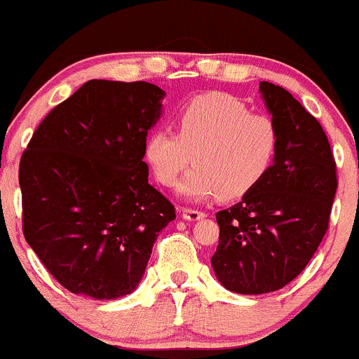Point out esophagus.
I'll return each mask as SVG.
<instances>
[{
    "label": "esophagus",
    "instance_id": "esophagus-1",
    "mask_svg": "<svg viewBox=\"0 0 359 359\" xmlns=\"http://www.w3.org/2000/svg\"><path fill=\"white\" fill-rule=\"evenodd\" d=\"M182 217L189 222H197V220H203L206 217V213L199 210H192V208H183L182 210Z\"/></svg>",
    "mask_w": 359,
    "mask_h": 359
}]
</instances>
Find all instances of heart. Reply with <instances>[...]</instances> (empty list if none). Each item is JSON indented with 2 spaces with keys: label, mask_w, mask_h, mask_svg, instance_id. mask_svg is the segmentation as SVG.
Wrapping results in <instances>:
<instances>
[{
  "label": "heart",
  "mask_w": 359,
  "mask_h": 359,
  "mask_svg": "<svg viewBox=\"0 0 359 359\" xmlns=\"http://www.w3.org/2000/svg\"><path fill=\"white\" fill-rule=\"evenodd\" d=\"M176 123L177 134L158 126L146 135L144 160L163 187L176 185L194 160L196 167L177 187L189 201L240 199L261 185L278 156L276 123L229 93L190 98Z\"/></svg>",
  "instance_id": "heart-1"
}]
</instances>
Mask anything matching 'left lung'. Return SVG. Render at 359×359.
I'll list each match as a JSON object with an SVG mask.
<instances>
[{"mask_svg":"<svg viewBox=\"0 0 359 359\" xmlns=\"http://www.w3.org/2000/svg\"><path fill=\"white\" fill-rule=\"evenodd\" d=\"M259 91L280 132L275 165L250 194L217 213L211 257L218 282L238 294H264L305 269L326 234L337 165L320 123L282 86Z\"/></svg>","mask_w":359,"mask_h":359,"instance_id":"left-lung-1","label":"left lung"}]
</instances>
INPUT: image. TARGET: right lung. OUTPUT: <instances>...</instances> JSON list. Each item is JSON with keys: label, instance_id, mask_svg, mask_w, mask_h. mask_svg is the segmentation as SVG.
Returning <instances> with one entry per match:
<instances>
[{"label": "right lung", "instance_id": "right-lung-1", "mask_svg": "<svg viewBox=\"0 0 359 359\" xmlns=\"http://www.w3.org/2000/svg\"><path fill=\"white\" fill-rule=\"evenodd\" d=\"M163 97L142 81H88L46 116L22 153L24 238L74 294H130L158 233L176 218L144 162Z\"/></svg>", "mask_w": 359, "mask_h": 359}]
</instances>
